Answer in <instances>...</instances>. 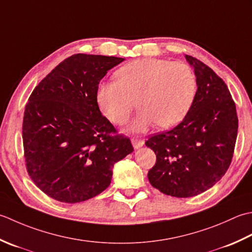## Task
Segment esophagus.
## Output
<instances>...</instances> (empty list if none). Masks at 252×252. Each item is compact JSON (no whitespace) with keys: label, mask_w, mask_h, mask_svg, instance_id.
<instances>
[{"label":"esophagus","mask_w":252,"mask_h":252,"mask_svg":"<svg viewBox=\"0 0 252 252\" xmlns=\"http://www.w3.org/2000/svg\"><path fill=\"white\" fill-rule=\"evenodd\" d=\"M131 143H132V147L135 149H139L141 148L143 145H145V141L141 140V139H135V138H132L131 139Z\"/></svg>","instance_id":"34e87169"}]
</instances>
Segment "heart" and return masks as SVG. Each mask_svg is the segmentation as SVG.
<instances>
[{"mask_svg":"<svg viewBox=\"0 0 252 252\" xmlns=\"http://www.w3.org/2000/svg\"><path fill=\"white\" fill-rule=\"evenodd\" d=\"M116 78L97 86V104L112 123L123 125L137 97L140 110L129 126L132 132L147 131L156 124H178L191 109L197 94L196 74L183 62L136 60L117 70Z\"/></svg>","mask_w":252,"mask_h":252,"instance_id":"heart-1","label":"heart"}]
</instances>
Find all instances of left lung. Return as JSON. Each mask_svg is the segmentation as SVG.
<instances>
[{
	"mask_svg": "<svg viewBox=\"0 0 252 252\" xmlns=\"http://www.w3.org/2000/svg\"><path fill=\"white\" fill-rule=\"evenodd\" d=\"M185 58L197 77L191 109L173 129L146 141L157 156L149 182L164 194L177 198L207 191L224 176L238 130L236 105L226 84L201 61Z\"/></svg>",
	"mask_w": 252,
	"mask_h": 252,
	"instance_id": "1",
	"label": "left lung"
}]
</instances>
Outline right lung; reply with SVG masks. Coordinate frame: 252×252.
<instances>
[{"instance_id":"right-lung-1","label":"right lung","mask_w":252,"mask_h":252,"mask_svg":"<svg viewBox=\"0 0 252 252\" xmlns=\"http://www.w3.org/2000/svg\"><path fill=\"white\" fill-rule=\"evenodd\" d=\"M124 61L74 54L40 81L26 104L23 142L30 178L58 201L77 203L110 186L113 166L133 151L101 114L96 89Z\"/></svg>"}]
</instances>
